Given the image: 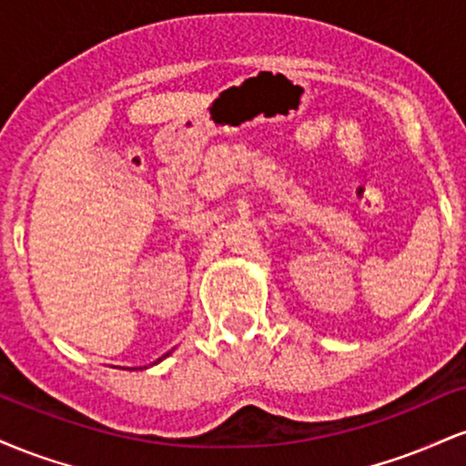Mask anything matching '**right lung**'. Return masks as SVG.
<instances>
[{"instance_id":"right-lung-1","label":"right lung","mask_w":466,"mask_h":466,"mask_svg":"<svg viewBox=\"0 0 466 466\" xmlns=\"http://www.w3.org/2000/svg\"><path fill=\"white\" fill-rule=\"evenodd\" d=\"M164 357H166V355H164ZM157 361H159V360H157Z\"/></svg>"}]
</instances>
